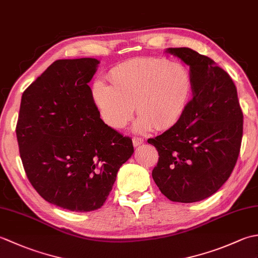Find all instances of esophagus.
I'll return each instance as SVG.
<instances>
[{"label": "esophagus", "mask_w": 258, "mask_h": 258, "mask_svg": "<svg viewBox=\"0 0 258 258\" xmlns=\"http://www.w3.org/2000/svg\"><path fill=\"white\" fill-rule=\"evenodd\" d=\"M144 143V140L143 139H139V138H133V145L134 146H140Z\"/></svg>", "instance_id": "34e87169"}]
</instances>
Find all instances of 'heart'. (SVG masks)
<instances>
[{
  "label": "heart",
  "instance_id": "obj_1",
  "mask_svg": "<svg viewBox=\"0 0 258 258\" xmlns=\"http://www.w3.org/2000/svg\"><path fill=\"white\" fill-rule=\"evenodd\" d=\"M111 85L93 84L92 96L102 119L113 128H122L135 109L140 116L138 132L164 131L176 124L191 93L190 74L183 64L165 58H133L109 72Z\"/></svg>",
  "mask_w": 258,
  "mask_h": 258
}]
</instances>
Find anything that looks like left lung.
Returning a JSON list of instances; mask_svg holds the SVG:
<instances>
[{
	"mask_svg": "<svg viewBox=\"0 0 258 258\" xmlns=\"http://www.w3.org/2000/svg\"><path fill=\"white\" fill-rule=\"evenodd\" d=\"M189 67L193 97L178 122L150 139L158 152L152 172L169 201L194 203L222 187L237 162L243 112L233 80L212 58L188 47L165 51Z\"/></svg>",
	"mask_w": 258,
	"mask_h": 258,
	"instance_id": "1",
	"label": "left lung"
}]
</instances>
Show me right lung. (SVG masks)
<instances>
[{
  "label": "right lung",
  "instance_id": "right-lung-1",
  "mask_svg": "<svg viewBox=\"0 0 258 258\" xmlns=\"http://www.w3.org/2000/svg\"><path fill=\"white\" fill-rule=\"evenodd\" d=\"M96 58L57 59L22 95L16 138L24 171L46 202L73 212L105 203L132 140L100 117L90 81Z\"/></svg>",
  "mask_w": 258,
  "mask_h": 258
}]
</instances>
